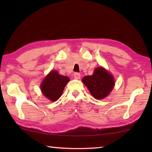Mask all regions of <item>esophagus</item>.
<instances>
[{
    "instance_id": "1",
    "label": "esophagus",
    "mask_w": 152,
    "mask_h": 152,
    "mask_svg": "<svg viewBox=\"0 0 152 152\" xmlns=\"http://www.w3.org/2000/svg\"><path fill=\"white\" fill-rule=\"evenodd\" d=\"M80 76H81L80 74H79L78 72L74 73V78H76V79H80Z\"/></svg>"
}]
</instances>
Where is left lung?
<instances>
[{
    "mask_svg": "<svg viewBox=\"0 0 152 152\" xmlns=\"http://www.w3.org/2000/svg\"><path fill=\"white\" fill-rule=\"evenodd\" d=\"M82 82L88 88L92 96L96 99H102L106 97L115 85L111 74L102 67L95 69L92 76H84Z\"/></svg>",
    "mask_w": 152,
    "mask_h": 152,
    "instance_id": "1",
    "label": "left lung"
}]
</instances>
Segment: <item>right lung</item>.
I'll list each match as a JSON object with an SVG mask.
<instances>
[{
  "label": "right lung",
  "instance_id": "add662e5",
  "mask_svg": "<svg viewBox=\"0 0 152 152\" xmlns=\"http://www.w3.org/2000/svg\"><path fill=\"white\" fill-rule=\"evenodd\" d=\"M69 80L68 77L60 75L57 71H51L43 80L41 89L45 97L56 101L61 96Z\"/></svg>",
  "mask_w": 152,
  "mask_h": 152
}]
</instances>
